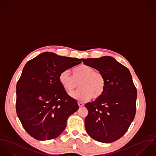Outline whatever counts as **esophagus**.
<instances>
[{"instance_id": "esophagus-1", "label": "esophagus", "mask_w": 156, "mask_h": 156, "mask_svg": "<svg viewBox=\"0 0 156 156\" xmlns=\"http://www.w3.org/2000/svg\"><path fill=\"white\" fill-rule=\"evenodd\" d=\"M78 106H79L80 107H81V106H84V104H83V102H78Z\"/></svg>"}]
</instances>
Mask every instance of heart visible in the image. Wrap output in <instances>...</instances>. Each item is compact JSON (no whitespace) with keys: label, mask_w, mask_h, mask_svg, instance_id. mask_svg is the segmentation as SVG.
I'll return each instance as SVG.
<instances>
[{"label":"heart","mask_w":156,"mask_h":156,"mask_svg":"<svg viewBox=\"0 0 156 156\" xmlns=\"http://www.w3.org/2000/svg\"><path fill=\"white\" fill-rule=\"evenodd\" d=\"M72 76L68 70L62 72L58 76V81L63 88L70 92L78 86L80 90L70 93V96L75 99L85 101L91 96L93 99L101 97L104 93L106 81L104 75L99 71H96L91 66L82 65L73 70Z\"/></svg>","instance_id":"obj_1"}]
</instances>
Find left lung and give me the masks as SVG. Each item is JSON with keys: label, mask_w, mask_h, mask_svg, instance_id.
Returning <instances> with one entry per match:
<instances>
[{"label": "left lung", "mask_w": 156, "mask_h": 156, "mask_svg": "<svg viewBox=\"0 0 156 156\" xmlns=\"http://www.w3.org/2000/svg\"><path fill=\"white\" fill-rule=\"evenodd\" d=\"M84 64L101 72L106 87L102 95L85 106V128L93 139L111 143L121 138L136 114L137 90L129 70L110 56L82 58Z\"/></svg>", "instance_id": "obj_1"}]
</instances>
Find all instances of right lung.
<instances>
[{"label": "right lung", "instance_id": "add662e5", "mask_svg": "<svg viewBox=\"0 0 156 156\" xmlns=\"http://www.w3.org/2000/svg\"><path fill=\"white\" fill-rule=\"evenodd\" d=\"M81 63V58L44 52L24 66L17 84L16 111L24 129L33 138L58 136L68 119L79 106L62 86L60 73Z\"/></svg>", "mask_w": 156, "mask_h": 156}]
</instances>
